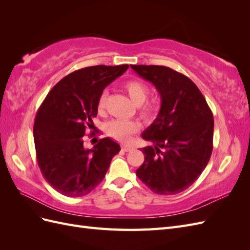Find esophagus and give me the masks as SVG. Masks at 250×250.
<instances>
[{"label":"esophagus","instance_id":"34e87169","mask_svg":"<svg viewBox=\"0 0 250 250\" xmlns=\"http://www.w3.org/2000/svg\"><path fill=\"white\" fill-rule=\"evenodd\" d=\"M122 150L125 151V152H128V151H131L133 149V146H130V145H122Z\"/></svg>","mask_w":250,"mask_h":250}]
</instances>
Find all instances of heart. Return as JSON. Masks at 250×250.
Here are the masks:
<instances>
[{"label": "heart", "instance_id": "obj_1", "mask_svg": "<svg viewBox=\"0 0 250 250\" xmlns=\"http://www.w3.org/2000/svg\"><path fill=\"white\" fill-rule=\"evenodd\" d=\"M123 86L131 101L135 105H138V106L141 105L139 109L140 116L146 121L152 120L157 112V104L154 101L145 102L149 94V88L145 83L138 79H131L126 81ZM106 99L107 92L104 90L100 95L99 99H98V109H104L105 104H106ZM138 130L139 124L134 122V121L112 120L106 125V132L108 133V135H110L113 139L122 142L128 141L130 135L135 133Z\"/></svg>", "mask_w": 250, "mask_h": 250}]
</instances>
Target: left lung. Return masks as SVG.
I'll return each instance as SVG.
<instances>
[{"label": "left lung", "instance_id": "8db88e82", "mask_svg": "<svg viewBox=\"0 0 250 250\" xmlns=\"http://www.w3.org/2000/svg\"><path fill=\"white\" fill-rule=\"evenodd\" d=\"M140 77L156 87L161 109L142 133L153 146L142 148L145 161L138 177L160 195H174L192 186L213 151L214 118L195 83L164 65H134Z\"/></svg>", "mask_w": 250, "mask_h": 250}]
</instances>
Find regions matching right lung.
Instances as JSON below:
<instances>
[{
	"mask_svg": "<svg viewBox=\"0 0 250 250\" xmlns=\"http://www.w3.org/2000/svg\"><path fill=\"white\" fill-rule=\"evenodd\" d=\"M128 67L94 65L75 71L60 80L41 105L33 126L37 163L44 179L58 193L79 197L93 191L121 150L109 138L85 149L83 135L94 127L103 89Z\"/></svg>",
	"mask_w": 250,
	"mask_h": 250,
	"instance_id": "add662e5",
	"label": "right lung"
}]
</instances>
